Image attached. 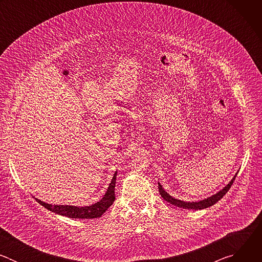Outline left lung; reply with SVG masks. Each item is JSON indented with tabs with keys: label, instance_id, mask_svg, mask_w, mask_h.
<instances>
[{
	"label": "left lung",
	"instance_id": "obj_1",
	"mask_svg": "<svg viewBox=\"0 0 262 262\" xmlns=\"http://www.w3.org/2000/svg\"><path fill=\"white\" fill-rule=\"evenodd\" d=\"M238 171L236 172V174L234 175V177L229 181L228 184H226V186H224V188L222 190H220L216 194L206 198V199H203V200H200V201H192V202H186V201H182V200H179V199H176L174 197H172L171 195H169L164 189L162 184L159 182V191H160V194L161 196L164 198V200H166L167 202H169L170 204H173L175 206H178V207H181V208H184V209H195V210H198V209H204V208H207V207H210L211 205L215 204L219 200H221L224 196H225V194L229 191V189L231 188V185L233 183V181L235 180V177L237 175Z\"/></svg>",
	"mask_w": 262,
	"mask_h": 262
}]
</instances>
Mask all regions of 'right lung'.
Instances as JSON below:
<instances>
[{
    "label": "right lung",
    "instance_id": "1",
    "mask_svg": "<svg viewBox=\"0 0 262 262\" xmlns=\"http://www.w3.org/2000/svg\"><path fill=\"white\" fill-rule=\"evenodd\" d=\"M117 178V171L115 172L113 178H112L111 183L108 184V188L103 195V197L97 201L96 203L88 206H74V205H53L47 202H43L39 199H36L40 205L46 207L47 209L51 210L60 215H65L71 219H94L101 216L105 210L113 204L115 201V184Z\"/></svg>",
    "mask_w": 262,
    "mask_h": 262
}]
</instances>
